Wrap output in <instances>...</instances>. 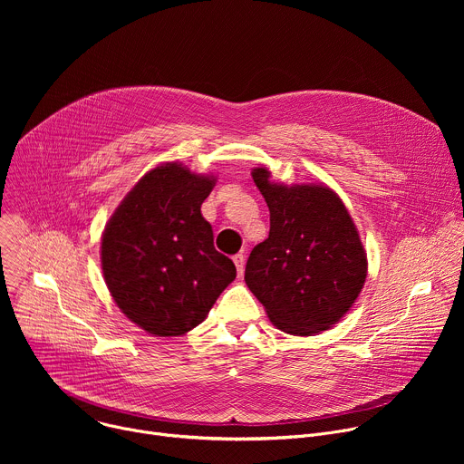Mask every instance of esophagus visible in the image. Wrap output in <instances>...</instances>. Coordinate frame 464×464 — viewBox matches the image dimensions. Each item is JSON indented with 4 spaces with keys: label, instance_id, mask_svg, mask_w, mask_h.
Returning <instances> with one entry per match:
<instances>
[{
    "label": "esophagus",
    "instance_id": "34e87169",
    "mask_svg": "<svg viewBox=\"0 0 464 464\" xmlns=\"http://www.w3.org/2000/svg\"><path fill=\"white\" fill-rule=\"evenodd\" d=\"M233 262H235V266H237L238 277H242V274H244V255H242V253H237V255L233 256Z\"/></svg>",
    "mask_w": 464,
    "mask_h": 464
}]
</instances>
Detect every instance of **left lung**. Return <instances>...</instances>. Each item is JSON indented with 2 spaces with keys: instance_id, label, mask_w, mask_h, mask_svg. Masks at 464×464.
I'll list each match as a JSON object with an SVG mask.
<instances>
[{
  "instance_id": "left-lung-1",
  "label": "left lung",
  "mask_w": 464,
  "mask_h": 464,
  "mask_svg": "<svg viewBox=\"0 0 464 464\" xmlns=\"http://www.w3.org/2000/svg\"><path fill=\"white\" fill-rule=\"evenodd\" d=\"M270 209V235L249 253L244 281L270 321L292 336L336 324L367 277V253L342 202L326 185H285L253 169Z\"/></svg>"
}]
</instances>
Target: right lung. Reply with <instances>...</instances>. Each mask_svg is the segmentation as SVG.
Returning a JSON list of instances; mask_svg holds the SVG:
<instances>
[{"instance_id": "right-lung-1", "label": "right lung", "mask_w": 464, "mask_h": 464, "mask_svg": "<svg viewBox=\"0 0 464 464\" xmlns=\"http://www.w3.org/2000/svg\"><path fill=\"white\" fill-rule=\"evenodd\" d=\"M215 181L178 161L163 163L124 196L104 227L106 286L121 312L152 336H181L200 324L237 277L202 217Z\"/></svg>"}]
</instances>
